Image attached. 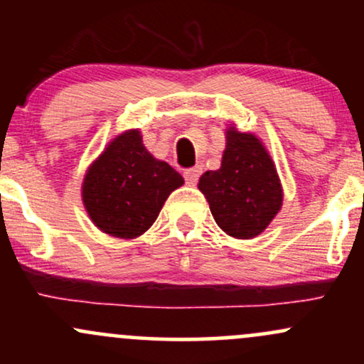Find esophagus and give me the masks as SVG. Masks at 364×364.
Returning <instances> with one entry per match:
<instances>
[{
    "mask_svg": "<svg viewBox=\"0 0 364 364\" xmlns=\"http://www.w3.org/2000/svg\"><path fill=\"white\" fill-rule=\"evenodd\" d=\"M200 174H202V168H200V166H196V168H191V169H186L185 171V179H186L188 185H196Z\"/></svg>",
    "mask_w": 364,
    "mask_h": 364,
    "instance_id": "obj_1",
    "label": "esophagus"
}]
</instances>
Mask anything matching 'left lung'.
I'll list each match as a JSON object with an SVG mask.
<instances>
[{
	"label": "left lung",
	"instance_id": "8db88e82",
	"mask_svg": "<svg viewBox=\"0 0 364 364\" xmlns=\"http://www.w3.org/2000/svg\"><path fill=\"white\" fill-rule=\"evenodd\" d=\"M220 169L207 171L198 181L217 225L229 236H258L282 205L277 171L262 141L229 128Z\"/></svg>",
	"mask_w": 364,
	"mask_h": 364
}]
</instances>
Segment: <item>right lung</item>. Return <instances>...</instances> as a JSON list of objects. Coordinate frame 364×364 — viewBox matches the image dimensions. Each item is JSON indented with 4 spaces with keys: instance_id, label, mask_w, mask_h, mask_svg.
<instances>
[{
    "instance_id": "obj_1",
    "label": "right lung",
    "mask_w": 364,
    "mask_h": 364,
    "mask_svg": "<svg viewBox=\"0 0 364 364\" xmlns=\"http://www.w3.org/2000/svg\"><path fill=\"white\" fill-rule=\"evenodd\" d=\"M183 178L141 144L139 129L116 136L87 171L82 196L92 223L106 235L132 240L156 223Z\"/></svg>"
}]
</instances>
